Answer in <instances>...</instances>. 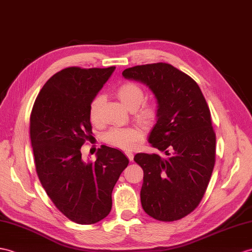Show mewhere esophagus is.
<instances>
[{"instance_id":"esophagus-1","label":"esophagus","mask_w":252,"mask_h":252,"mask_svg":"<svg viewBox=\"0 0 252 252\" xmlns=\"http://www.w3.org/2000/svg\"><path fill=\"white\" fill-rule=\"evenodd\" d=\"M125 154H126V156L128 157V159H129L130 161L133 160V153L131 151H125Z\"/></svg>"}]
</instances>
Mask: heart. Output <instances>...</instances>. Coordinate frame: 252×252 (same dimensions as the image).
<instances>
[{"label": "heart", "instance_id": "obj_1", "mask_svg": "<svg viewBox=\"0 0 252 252\" xmlns=\"http://www.w3.org/2000/svg\"><path fill=\"white\" fill-rule=\"evenodd\" d=\"M120 101L128 110L132 111L134 119L144 125H151L157 119L158 108L155 102L143 101L144 92L136 83L127 82L122 84L115 91ZM103 98L101 95L94 97L90 105V120L93 124L101 122V106ZM143 137V130L139 127L112 128L105 134V141L113 147L122 150H130L136 146Z\"/></svg>", "mask_w": 252, "mask_h": 252}]
</instances>
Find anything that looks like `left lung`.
Masks as SVG:
<instances>
[{
  "mask_svg": "<svg viewBox=\"0 0 252 252\" xmlns=\"http://www.w3.org/2000/svg\"><path fill=\"white\" fill-rule=\"evenodd\" d=\"M122 75L144 83L157 99L149 142L164 155L133 158L144 173L141 204L154 219L179 220L199 205L213 173L216 134L210 109L197 82L170 64L134 66Z\"/></svg>",
  "mask_w": 252,
  "mask_h": 252,
  "instance_id": "1",
  "label": "left lung"
}]
</instances>
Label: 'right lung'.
Here are the masks:
<instances>
[{
	"mask_svg": "<svg viewBox=\"0 0 252 252\" xmlns=\"http://www.w3.org/2000/svg\"><path fill=\"white\" fill-rule=\"evenodd\" d=\"M115 67H68L45 83L34 102L30 134L41 186L58 210L79 224L107 217L112 190L128 158L102 145L96 160L84 161L81 146L92 134L90 105Z\"/></svg>",
	"mask_w": 252,
	"mask_h": 252,
	"instance_id": "add662e5",
	"label": "right lung"
}]
</instances>
